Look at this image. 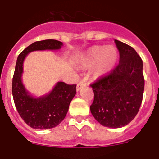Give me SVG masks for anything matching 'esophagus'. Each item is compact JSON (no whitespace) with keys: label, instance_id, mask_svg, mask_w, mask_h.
Wrapping results in <instances>:
<instances>
[{"label":"esophagus","instance_id":"1","mask_svg":"<svg viewBox=\"0 0 159 159\" xmlns=\"http://www.w3.org/2000/svg\"><path fill=\"white\" fill-rule=\"evenodd\" d=\"M84 86H85V83L84 81H80L78 84H77V91H79L81 88H83Z\"/></svg>","mask_w":159,"mask_h":159}]
</instances>
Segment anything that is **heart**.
Masks as SVG:
<instances>
[{
	"label": "heart",
	"instance_id": "heart-1",
	"mask_svg": "<svg viewBox=\"0 0 159 159\" xmlns=\"http://www.w3.org/2000/svg\"><path fill=\"white\" fill-rule=\"evenodd\" d=\"M117 58V50L112 46H95L89 49L87 52L84 58V62L88 65H92L96 63V71L99 74H103L110 70L113 67Z\"/></svg>",
	"mask_w": 159,
	"mask_h": 159
}]
</instances>
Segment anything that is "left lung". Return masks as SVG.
Returning a JSON list of instances; mask_svg holds the SVG:
<instances>
[{"mask_svg": "<svg viewBox=\"0 0 159 159\" xmlns=\"http://www.w3.org/2000/svg\"><path fill=\"white\" fill-rule=\"evenodd\" d=\"M118 65L90 84L94 100L90 110L104 127L119 128L130 124L139 111L144 89L143 62L134 49L115 39Z\"/></svg>", "mask_w": 159, "mask_h": 159, "instance_id": "left-lung-1", "label": "left lung"}]
</instances>
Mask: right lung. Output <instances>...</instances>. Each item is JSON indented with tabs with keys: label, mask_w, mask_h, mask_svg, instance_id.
I'll use <instances>...</instances> for the list:
<instances>
[{
	"label": "right lung",
	"mask_w": 159,
	"mask_h": 159,
	"mask_svg": "<svg viewBox=\"0 0 159 159\" xmlns=\"http://www.w3.org/2000/svg\"><path fill=\"white\" fill-rule=\"evenodd\" d=\"M62 46V43L55 39L37 41L26 47L17 59L12 79V95L20 116L32 128L46 130L53 128L61 124L76 94V84H67L60 81L49 94L34 98L26 91L21 81L23 62L30 52L59 50Z\"/></svg>",
	"instance_id": "right-lung-1"
}]
</instances>
